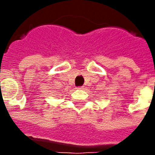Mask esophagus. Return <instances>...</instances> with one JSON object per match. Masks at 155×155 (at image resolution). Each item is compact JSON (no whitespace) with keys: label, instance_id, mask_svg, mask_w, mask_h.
Masks as SVG:
<instances>
[{"label":"esophagus","instance_id":"esophagus-1","mask_svg":"<svg viewBox=\"0 0 155 155\" xmlns=\"http://www.w3.org/2000/svg\"><path fill=\"white\" fill-rule=\"evenodd\" d=\"M77 90H83L84 89V86H79V87L76 88Z\"/></svg>","mask_w":155,"mask_h":155}]
</instances>
